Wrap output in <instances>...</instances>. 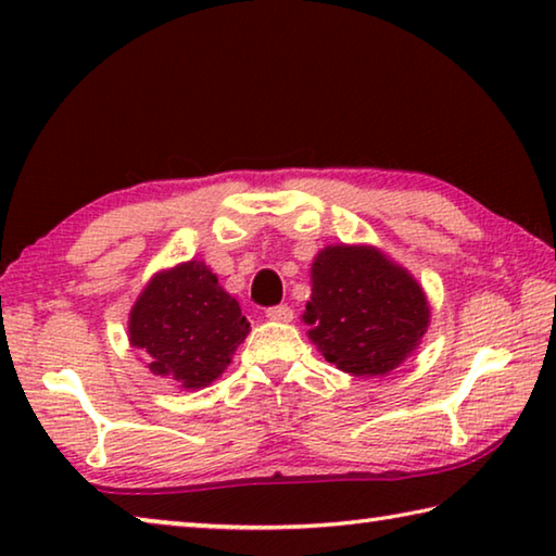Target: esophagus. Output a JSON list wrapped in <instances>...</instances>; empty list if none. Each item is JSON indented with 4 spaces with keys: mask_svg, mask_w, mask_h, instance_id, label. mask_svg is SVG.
Returning a JSON list of instances; mask_svg holds the SVG:
<instances>
[{
    "mask_svg": "<svg viewBox=\"0 0 556 556\" xmlns=\"http://www.w3.org/2000/svg\"><path fill=\"white\" fill-rule=\"evenodd\" d=\"M267 318H271V321H281V324H287V321H291V318H294V308L287 306V304L269 306V308H267Z\"/></svg>",
    "mask_w": 556,
    "mask_h": 556,
    "instance_id": "obj_1",
    "label": "esophagus"
}]
</instances>
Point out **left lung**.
I'll use <instances>...</instances> for the list:
<instances>
[{
  "label": "left lung",
  "mask_w": 556,
  "mask_h": 556,
  "mask_svg": "<svg viewBox=\"0 0 556 556\" xmlns=\"http://www.w3.org/2000/svg\"><path fill=\"white\" fill-rule=\"evenodd\" d=\"M304 321L328 363L357 378L384 375L429 326L425 291L372 248H326L312 267Z\"/></svg>",
  "instance_id": "left-lung-1"
}]
</instances>
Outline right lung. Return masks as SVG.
<instances>
[{
    "instance_id": "obj_1",
    "label": "right lung",
    "mask_w": 556,
    "mask_h": 556,
    "mask_svg": "<svg viewBox=\"0 0 556 556\" xmlns=\"http://www.w3.org/2000/svg\"><path fill=\"white\" fill-rule=\"evenodd\" d=\"M248 331L238 301L203 262L156 275L129 314V341L147 353L149 370L188 390L218 378Z\"/></svg>"
}]
</instances>
